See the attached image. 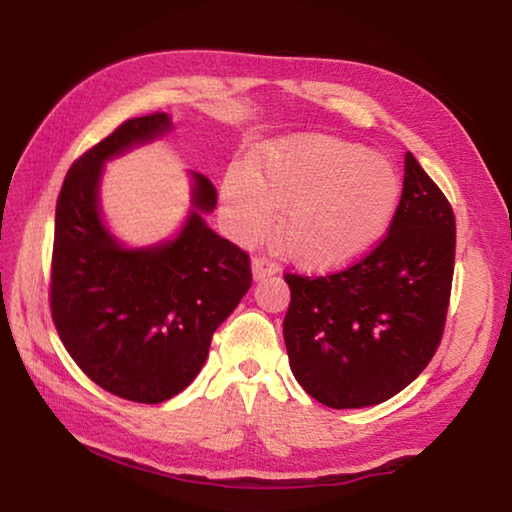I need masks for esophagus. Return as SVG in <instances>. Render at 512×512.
I'll return each instance as SVG.
<instances>
[{
  "instance_id": "1",
  "label": "esophagus",
  "mask_w": 512,
  "mask_h": 512,
  "mask_svg": "<svg viewBox=\"0 0 512 512\" xmlns=\"http://www.w3.org/2000/svg\"><path fill=\"white\" fill-rule=\"evenodd\" d=\"M250 268H253V279H255V282H262V279L277 273V266L270 262V259H266V257H255L253 264H250Z\"/></svg>"
}]
</instances>
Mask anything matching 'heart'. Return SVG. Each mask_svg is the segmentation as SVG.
I'll return each instance as SVG.
<instances>
[{
  "label": "heart",
  "mask_w": 512,
  "mask_h": 512,
  "mask_svg": "<svg viewBox=\"0 0 512 512\" xmlns=\"http://www.w3.org/2000/svg\"><path fill=\"white\" fill-rule=\"evenodd\" d=\"M388 157L330 135H290L250 153L222 182V208L246 244L273 226L275 244L306 270H337L384 242L402 204Z\"/></svg>",
  "instance_id": "b5f03b06"
}]
</instances>
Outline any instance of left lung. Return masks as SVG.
Wrapping results in <instances>:
<instances>
[{
    "instance_id": "obj_1",
    "label": "left lung",
    "mask_w": 512,
    "mask_h": 512,
    "mask_svg": "<svg viewBox=\"0 0 512 512\" xmlns=\"http://www.w3.org/2000/svg\"><path fill=\"white\" fill-rule=\"evenodd\" d=\"M455 266V215L413 153L397 217L373 253L328 277L286 275L290 370L330 408L382 404L433 359Z\"/></svg>"
}]
</instances>
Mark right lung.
<instances>
[{
  "label": "right lung",
  "mask_w": 512,
  "mask_h": 512,
  "mask_svg": "<svg viewBox=\"0 0 512 512\" xmlns=\"http://www.w3.org/2000/svg\"><path fill=\"white\" fill-rule=\"evenodd\" d=\"M173 130L166 113L128 119L70 166L55 208L50 308L77 366L108 393L139 404L175 397L202 370L217 326L250 288L242 248L206 224L217 193L190 177V208L177 233L126 246L99 204L104 168Z\"/></svg>",
  "instance_id": "obj_1"
}]
</instances>
